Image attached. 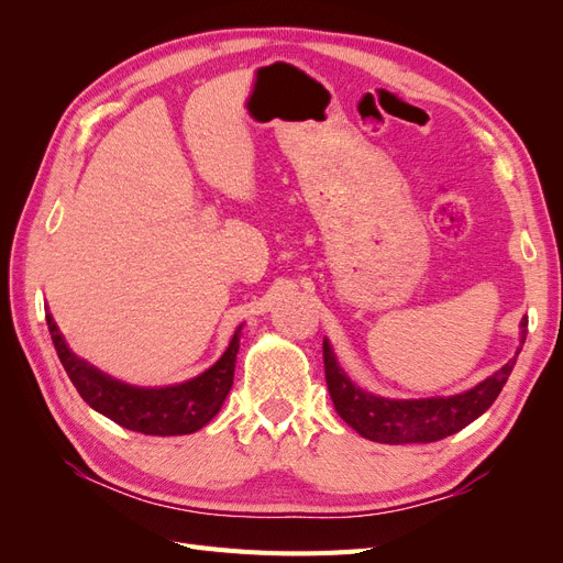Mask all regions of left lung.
Returning a JSON list of instances; mask_svg holds the SVG:
<instances>
[{
  "mask_svg": "<svg viewBox=\"0 0 563 563\" xmlns=\"http://www.w3.org/2000/svg\"><path fill=\"white\" fill-rule=\"evenodd\" d=\"M528 321L521 319V345L526 343ZM521 347L517 350V354ZM509 360L500 371L493 373L479 385L453 397H430V399H387L371 395V391L354 385L345 371L338 366L335 354L323 338V371H327L329 395L338 416L364 439L378 444H432L460 432L472 420L486 413L490 404L498 399L509 373L515 368Z\"/></svg>",
  "mask_w": 563,
  "mask_h": 563,
  "instance_id": "left-lung-1",
  "label": "left lung"
}]
</instances>
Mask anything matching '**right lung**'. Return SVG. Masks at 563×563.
Returning <instances> with one entry per match:
<instances>
[{"label": "right lung", "mask_w": 563, "mask_h": 563, "mask_svg": "<svg viewBox=\"0 0 563 563\" xmlns=\"http://www.w3.org/2000/svg\"><path fill=\"white\" fill-rule=\"evenodd\" d=\"M48 333L58 360L79 397L93 411L103 413L122 428L152 437H178L201 430L223 406L234 380V362L240 352L242 327L234 331L220 360L197 378L166 387H135L98 371L65 345L56 321L46 314Z\"/></svg>", "instance_id": "1"}]
</instances>
